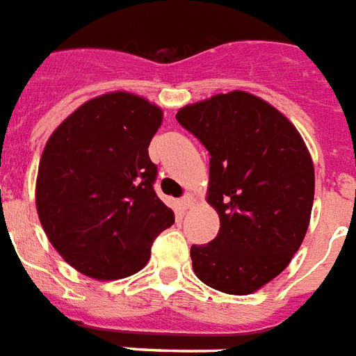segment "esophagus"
<instances>
[{
	"label": "esophagus",
	"mask_w": 356,
	"mask_h": 356,
	"mask_svg": "<svg viewBox=\"0 0 356 356\" xmlns=\"http://www.w3.org/2000/svg\"><path fill=\"white\" fill-rule=\"evenodd\" d=\"M192 202H194V197H192V194H184L183 197H181V207L184 209V211H186V209L188 207H192Z\"/></svg>",
	"instance_id": "esophagus-1"
}]
</instances>
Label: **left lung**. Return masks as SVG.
Listing matches in <instances>:
<instances>
[{"label":"left lung","mask_w":356,"mask_h":356,"mask_svg":"<svg viewBox=\"0 0 356 356\" xmlns=\"http://www.w3.org/2000/svg\"><path fill=\"white\" fill-rule=\"evenodd\" d=\"M209 151L207 202L218 235L192 244L194 273L229 295H248L280 275L298 250L314 205V164L297 129L244 91L214 95L177 112Z\"/></svg>","instance_id":"1"}]
</instances>
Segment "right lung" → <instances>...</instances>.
<instances>
[{"label": "right lung", "mask_w": 356, "mask_h": 356, "mask_svg": "<svg viewBox=\"0 0 356 356\" xmlns=\"http://www.w3.org/2000/svg\"><path fill=\"white\" fill-rule=\"evenodd\" d=\"M160 123L159 106L118 91L81 104L46 143L37 213L54 248L81 275H134L175 222L154 192L159 168L147 151Z\"/></svg>", "instance_id": "obj_1"}]
</instances>
